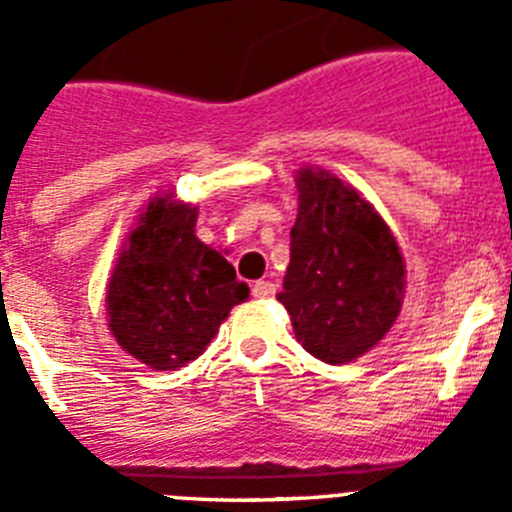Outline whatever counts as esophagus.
Returning <instances> with one entry per match:
<instances>
[{"label":"esophagus","mask_w":512,"mask_h":512,"mask_svg":"<svg viewBox=\"0 0 512 512\" xmlns=\"http://www.w3.org/2000/svg\"><path fill=\"white\" fill-rule=\"evenodd\" d=\"M251 292H253V297H256V300H266V297H274L277 287H274L271 282H266V279H261V282L253 284Z\"/></svg>","instance_id":"esophagus-1"}]
</instances>
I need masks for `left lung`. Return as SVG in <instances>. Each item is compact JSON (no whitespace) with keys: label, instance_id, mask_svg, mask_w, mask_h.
<instances>
[{"label":"left lung","instance_id":"left-lung-1","mask_svg":"<svg viewBox=\"0 0 512 512\" xmlns=\"http://www.w3.org/2000/svg\"><path fill=\"white\" fill-rule=\"evenodd\" d=\"M300 212L277 300L315 359L346 364L377 346L405 295V264L390 228L328 171H297Z\"/></svg>","mask_w":512,"mask_h":512}]
</instances>
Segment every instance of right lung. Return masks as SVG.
<instances>
[{
    "label": "right lung",
    "instance_id": "1",
    "mask_svg": "<svg viewBox=\"0 0 512 512\" xmlns=\"http://www.w3.org/2000/svg\"><path fill=\"white\" fill-rule=\"evenodd\" d=\"M197 207L156 197L122 248L107 287L110 330L130 356L158 372L194 361L248 284L194 235Z\"/></svg>",
    "mask_w": 512,
    "mask_h": 512
}]
</instances>
